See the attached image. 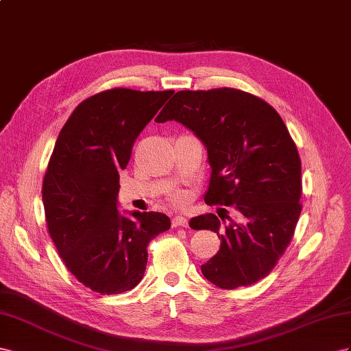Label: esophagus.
<instances>
[{
  "label": "esophagus",
  "instance_id": "1",
  "mask_svg": "<svg viewBox=\"0 0 351 351\" xmlns=\"http://www.w3.org/2000/svg\"><path fill=\"white\" fill-rule=\"evenodd\" d=\"M172 226L173 228H178V226H184L186 228L188 226V219L185 216H175L172 219Z\"/></svg>",
  "mask_w": 351,
  "mask_h": 351
}]
</instances>
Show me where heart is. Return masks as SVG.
<instances>
[{
    "label": "heart",
    "mask_w": 351,
    "mask_h": 351,
    "mask_svg": "<svg viewBox=\"0 0 351 351\" xmlns=\"http://www.w3.org/2000/svg\"><path fill=\"white\" fill-rule=\"evenodd\" d=\"M170 199H172L173 204L182 206L186 202V197L184 193H175V194H172V197H170Z\"/></svg>",
    "instance_id": "1"
}]
</instances>
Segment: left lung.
I'll return each mask as SVG.
<instances>
[{
    "label": "left lung",
    "instance_id": "8db88e82",
    "mask_svg": "<svg viewBox=\"0 0 351 351\" xmlns=\"http://www.w3.org/2000/svg\"><path fill=\"white\" fill-rule=\"evenodd\" d=\"M176 120L207 148L212 167L204 202L232 207L193 217L210 229L219 252L202 265L207 281L223 289L248 287L275 267L294 237L302 213V162L284 120L262 98L234 88L179 91L156 117ZM230 220V223L226 222Z\"/></svg>",
    "mask_w": 351,
    "mask_h": 351
}]
</instances>
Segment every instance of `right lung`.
Here are the masks:
<instances>
[{
  "mask_svg": "<svg viewBox=\"0 0 351 351\" xmlns=\"http://www.w3.org/2000/svg\"><path fill=\"white\" fill-rule=\"evenodd\" d=\"M173 91L113 88L70 114L43 184L49 237L70 274L99 294L129 291L141 281L147 247L170 228L157 212L119 213V172L138 135Z\"/></svg>",
  "mask_w": 351,
  "mask_h": 351,
  "instance_id": "add662e5",
  "label": "right lung"
}]
</instances>
